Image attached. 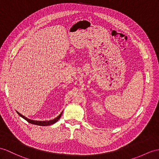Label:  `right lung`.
Masks as SVG:
<instances>
[{
    "instance_id": "right-lung-1",
    "label": "right lung",
    "mask_w": 159,
    "mask_h": 159,
    "mask_svg": "<svg viewBox=\"0 0 159 159\" xmlns=\"http://www.w3.org/2000/svg\"><path fill=\"white\" fill-rule=\"evenodd\" d=\"M63 112L62 111L61 114L58 116V117H57L56 118H55L52 120H49V121H35V120H32V119H28L27 117H25V116L22 115L21 114H20L19 113V112L17 111V113H18V115L20 116V117H21L22 118H24L25 120H26L27 121L29 122L30 123H32V124H34V125H40V126H48V125H52L54 124V123H55L58 120H59L61 117L62 114H63Z\"/></svg>"
}]
</instances>
